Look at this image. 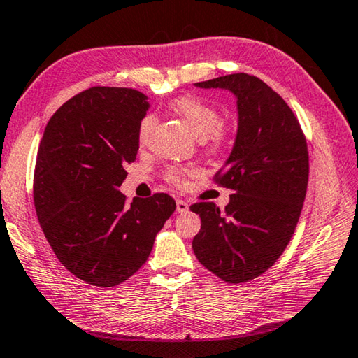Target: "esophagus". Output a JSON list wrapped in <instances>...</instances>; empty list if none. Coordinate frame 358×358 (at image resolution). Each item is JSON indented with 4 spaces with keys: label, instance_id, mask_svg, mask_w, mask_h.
I'll return each mask as SVG.
<instances>
[{
    "label": "esophagus",
    "instance_id": "esophagus-1",
    "mask_svg": "<svg viewBox=\"0 0 358 358\" xmlns=\"http://www.w3.org/2000/svg\"><path fill=\"white\" fill-rule=\"evenodd\" d=\"M176 209H178L180 214H184V212L189 210V203L184 201V199H178V201H176Z\"/></svg>",
    "mask_w": 358,
    "mask_h": 358
}]
</instances>
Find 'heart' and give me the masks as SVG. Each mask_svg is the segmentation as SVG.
<instances>
[{
	"label": "heart",
	"mask_w": 358,
	"mask_h": 358,
	"mask_svg": "<svg viewBox=\"0 0 358 358\" xmlns=\"http://www.w3.org/2000/svg\"><path fill=\"white\" fill-rule=\"evenodd\" d=\"M169 108L174 111L176 115H179L187 122V125L192 129L199 140H204L210 149L222 148L224 141H227V129L222 125V116L217 108L210 106L208 103L201 102L195 97L190 96H180L176 97ZM157 124V116L154 113H146L138 122L136 129V140L140 146H146L152 135V130ZM189 169L182 166H168L165 169V178L166 182L173 185H184Z\"/></svg>",
	"instance_id": "1"
}]
</instances>
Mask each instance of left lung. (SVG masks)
<instances>
[{
  "label": "left lung",
  "instance_id": "1",
  "mask_svg": "<svg viewBox=\"0 0 358 358\" xmlns=\"http://www.w3.org/2000/svg\"><path fill=\"white\" fill-rule=\"evenodd\" d=\"M195 86L233 92L239 127L233 152L214 178L234 193L223 212L214 203L190 206L201 217L192 247L218 278L245 283L277 262L296 231L308 185V148L289 105L255 75L231 73Z\"/></svg>",
  "mask_w": 358,
  "mask_h": 358
}]
</instances>
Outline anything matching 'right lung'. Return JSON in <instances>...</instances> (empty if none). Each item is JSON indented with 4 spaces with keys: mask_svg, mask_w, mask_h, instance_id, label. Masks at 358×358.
Here are the masks:
<instances>
[{
    "mask_svg": "<svg viewBox=\"0 0 358 358\" xmlns=\"http://www.w3.org/2000/svg\"><path fill=\"white\" fill-rule=\"evenodd\" d=\"M146 100L130 87H90L59 106L39 144L37 220L61 264L87 285L111 287L130 278L176 210L166 193L127 206L119 192L140 148Z\"/></svg>",
    "mask_w": 358,
    "mask_h": 358,
    "instance_id": "obj_1",
    "label": "right lung"
}]
</instances>
